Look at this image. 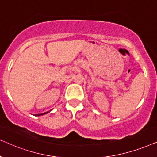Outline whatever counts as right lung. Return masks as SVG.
Returning a JSON list of instances; mask_svg holds the SVG:
<instances>
[{"label": "right lung", "mask_w": 157, "mask_h": 157, "mask_svg": "<svg viewBox=\"0 0 157 157\" xmlns=\"http://www.w3.org/2000/svg\"><path fill=\"white\" fill-rule=\"evenodd\" d=\"M48 112H46V113H41V114H36L35 116H42V115H44L46 113H47Z\"/></svg>", "instance_id": "right-lung-1"}]
</instances>
